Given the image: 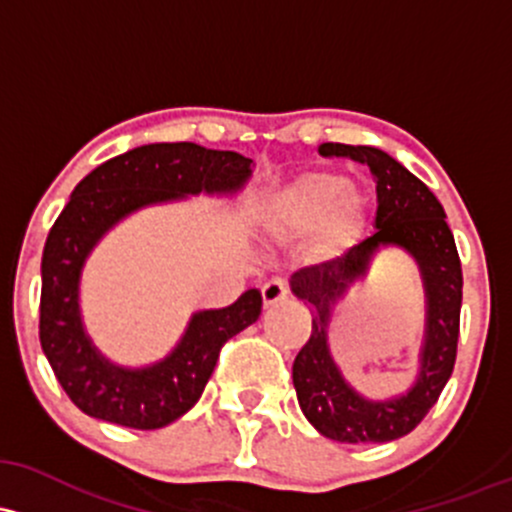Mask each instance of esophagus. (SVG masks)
<instances>
[{"label": "esophagus", "mask_w": 512, "mask_h": 512, "mask_svg": "<svg viewBox=\"0 0 512 512\" xmlns=\"http://www.w3.org/2000/svg\"><path fill=\"white\" fill-rule=\"evenodd\" d=\"M286 296H289V289H286L282 279H269V282L262 286V301H265V308H272L277 306V303L286 301Z\"/></svg>", "instance_id": "esophagus-1"}]
</instances>
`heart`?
Listing matches in <instances>:
<instances>
[{
	"label": "heart",
	"mask_w": 512,
	"mask_h": 512,
	"mask_svg": "<svg viewBox=\"0 0 512 512\" xmlns=\"http://www.w3.org/2000/svg\"><path fill=\"white\" fill-rule=\"evenodd\" d=\"M369 199L355 182L333 172H303L262 204V228L274 238L311 235V250L330 260L350 250L367 223Z\"/></svg>",
	"instance_id": "heart-1"
}]
</instances>
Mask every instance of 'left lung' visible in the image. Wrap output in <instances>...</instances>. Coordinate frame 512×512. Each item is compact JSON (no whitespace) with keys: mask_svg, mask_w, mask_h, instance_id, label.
Instances as JSON below:
<instances>
[{"mask_svg":"<svg viewBox=\"0 0 512 512\" xmlns=\"http://www.w3.org/2000/svg\"><path fill=\"white\" fill-rule=\"evenodd\" d=\"M323 157H352L376 179V233L333 262L299 269L291 294L311 306V338L294 359L299 406L308 423L335 442H391L408 435L437 403L457 359L462 265L437 196L398 160L372 145L323 143ZM386 249L408 254L419 267L426 296L424 340L414 384L396 397L372 399L341 374L329 350V320L346 294L368 276Z\"/></svg>","mask_w":512,"mask_h":512,"instance_id":"1","label":"left lung"}]
</instances>
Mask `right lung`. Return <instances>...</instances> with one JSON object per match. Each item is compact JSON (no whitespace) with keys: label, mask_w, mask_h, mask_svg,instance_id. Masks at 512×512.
<instances>
[{"label":"right lung","mask_w":512,"mask_h":512,"mask_svg":"<svg viewBox=\"0 0 512 512\" xmlns=\"http://www.w3.org/2000/svg\"><path fill=\"white\" fill-rule=\"evenodd\" d=\"M250 177L252 160L233 150L150 143L111 157L77 184L43 247L41 347L82 413L123 428H165L199 401L221 347L260 318V289H247L230 306L194 311L177 345L140 367L106 357L82 318L84 265L109 230L150 206L199 194L235 199Z\"/></svg>","instance_id":"right-lung-1"}]
</instances>
